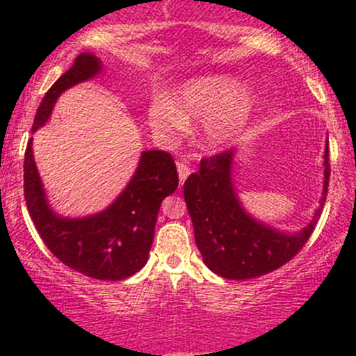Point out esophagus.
Here are the masks:
<instances>
[{
    "label": "esophagus",
    "instance_id": "obj_1",
    "mask_svg": "<svg viewBox=\"0 0 356 356\" xmlns=\"http://www.w3.org/2000/svg\"><path fill=\"white\" fill-rule=\"evenodd\" d=\"M177 172H179V179H181V184H184V181H186L187 175L191 172L189 165L184 164V162H177Z\"/></svg>",
    "mask_w": 356,
    "mask_h": 356
}]
</instances>
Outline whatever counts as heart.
Returning a JSON list of instances; mask_svg holds the SVG:
<instances>
[{"label": "heart", "instance_id": "obj_1", "mask_svg": "<svg viewBox=\"0 0 356 356\" xmlns=\"http://www.w3.org/2000/svg\"><path fill=\"white\" fill-rule=\"evenodd\" d=\"M244 93L246 87L231 76L191 80L170 104L155 102L149 108L150 127L164 140H175L191 122L204 124V144L220 149L234 140L251 117L254 100Z\"/></svg>", "mask_w": 356, "mask_h": 356}]
</instances>
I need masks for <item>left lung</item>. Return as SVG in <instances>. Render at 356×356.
<instances>
[{
	"label": "left lung",
	"instance_id": "left-lung-1",
	"mask_svg": "<svg viewBox=\"0 0 356 356\" xmlns=\"http://www.w3.org/2000/svg\"><path fill=\"white\" fill-rule=\"evenodd\" d=\"M234 149L201 161L199 172L184 182V199L194 226V238L206 266L226 280H251L268 275L293 259L321 216L328 194L330 157L325 150V184L314 218L298 234H286L252 219L241 207L232 186Z\"/></svg>",
	"mask_w": 356,
	"mask_h": 356
}]
</instances>
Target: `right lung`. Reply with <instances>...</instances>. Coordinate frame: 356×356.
<instances>
[{
	"mask_svg": "<svg viewBox=\"0 0 356 356\" xmlns=\"http://www.w3.org/2000/svg\"><path fill=\"white\" fill-rule=\"evenodd\" d=\"M100 68L97 56L90 53L76 56L72 68L44 93L36 110L33 132L50 118L60 93L95 76ZM23 179L28 212L47 248L65 266L105 281L125 280L145 266L161 204L179 186L172 155L164 150H145L132 181L108 209L90 218H60L44 197L31 152V138L24 152Z\"/></svg>",
	"mask_w": 356,
	"mask_h": 356,
	"instance_id": "right-lung-1",
	"label": "right lung"
}]
</instances>
